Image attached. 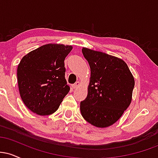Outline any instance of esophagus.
Masks as SVG:
<instances>
[{
    "mask_svg": "<svg viewBox=\"0 0 158 158\" xmlns=\"http://www.w3.org/2000/svg\"><path fill=\"white\" fill-rule=\"evenodd\" d=\"M79 85H80V82H79V81H77V82H76L75 84L72 85V88L75 89V88H78V87H79Z\"/></svg>",
    "mask_w": 158,
    "mask_h": 158,
    "instance_id": "34e87169",
    "label": "esophagus"
}]
</instances>
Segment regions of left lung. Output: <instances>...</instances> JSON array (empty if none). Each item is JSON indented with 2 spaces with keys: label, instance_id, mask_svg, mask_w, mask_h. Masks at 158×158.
Returning <instances> with one entry per match:
<instances>
[{
  "label": "left lung",
  "instance_id": "obj_1",
  "mask_svg": "<svg viewBox=\"0 0 158 158\" xmlns=\"http://www.w3.org/2000/svg\"><path fill=\"white\" fill-rule=\"evenodd\" d=\"M90 68L88 96L80 102L81 114L87 122L106 128L120 118L132 99L135 79L123 59L83 48Z\"/></svg>",
  "mask_w": 158,
  "mask_h": 158
}]
</instances>
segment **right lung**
I'll use <instances>...</instances> for the list:
<instances>
[{
	"label": "right lung",
	"mask_w": 158,
	"mask_h": 158,
	"mask_svg": "<svg viewBox=\"0 0 158 158\" xmlns=\"http://www.w3.org/2000/svg\"><path fill=\"white\" fill-rule=\"evenodd\" d=\"M72 49L69 45L45 44L20 61L17 69L20 95L33 113L53 114L70 91L64 77V59Z\"/></svg>",
	"instance_id": "right-lung-1"
}]
</instances>
